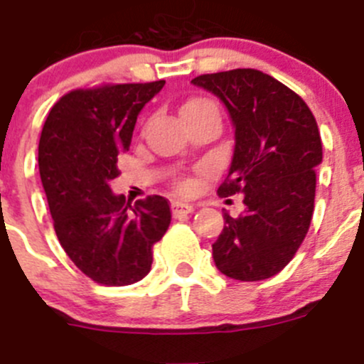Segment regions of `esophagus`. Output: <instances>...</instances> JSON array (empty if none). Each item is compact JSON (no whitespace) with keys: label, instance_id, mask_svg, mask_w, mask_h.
Here are the masks:
<instances>
[{"label":"esophagus","instance_id":"obj_1","mask_svg":"<svg viewBox=\"0 0 364 364\" xmlns=\"http://www.w3.org/2000/svg\"><path fill=\"white\" fill-rule=\"evenodd\" d=\"M196 208L192 205H188V203H174L172 205V214H174V218H183V215H188L192 214Z\"/></svg>","mask_w":364,"mask_h":364}]
</instances>
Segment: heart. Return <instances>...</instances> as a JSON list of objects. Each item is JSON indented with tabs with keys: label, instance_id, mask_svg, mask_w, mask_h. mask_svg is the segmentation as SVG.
<instances>
[{
	"label": "heart",
	"instance_id": "heart-1",
	"mask_svg": "<svg viewBox=\"0 0 364 364\" xmlns=\"http://www.w3.org/2000/svg\"><path fill=\"white\" fill-rule=\"evenodd\" d=\"M212 107H215L212 101L205 100V97H192V100L185 101L181 107V116L183 114H190V112H198V110H203V109H212Z\"/></svg>",
	"mask_w": 364,
	"mask_h": 364
}]
</instances>
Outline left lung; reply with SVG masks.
Listing matches in <instances>:
<instances>
[{
	"label": "left lung",
	"mask_w": 364,
	"mask_h": 364,
	"mask_svg": "<svg viewBox=\"0 0 364 364\" xmlns=\"http://www.w3.org/2000/svg\"><path fill=\"white\" fill-rule=\"evenodd\" d=\"M192 83L225 103L235 129L234 158L218 194H245L243 214H223L214 263L232 279H268L292 261L312 221L323 161L316 117L301 96L255 68L203 74Z\"/></svg>",
	"instance_id": "obj_1"
}]
</instances>
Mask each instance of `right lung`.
<instances>
[{
    "mask_svg": "<svg viewBox=\"0 0 364 364\" xmlns=\"http://www.w3.org/2000/svg\"><path fill=\"white\" fill-rule=\"evenodd\" d=\"M165 81L105 83L60 97L39 137V176L61 247L85 276L105 287L141 281L152 247L170 225V205L149 196L130 205L112 194L117 154L129 150L137 114Z\"/></svg>",
    "mask_w": 364,
    "mask_h": 364,
    "instance_id": "1",
    "label": "right lung"
}]
</instances>
